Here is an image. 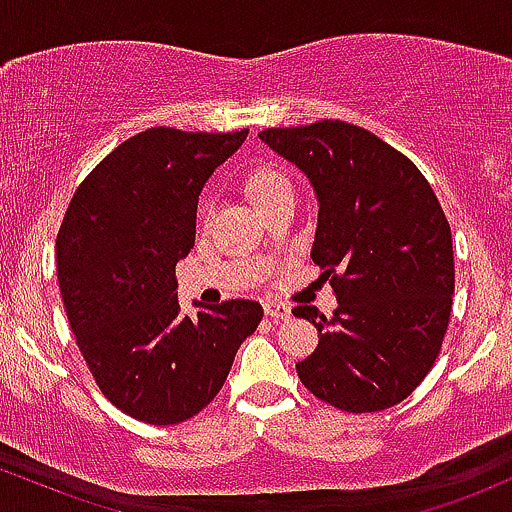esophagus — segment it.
I'll use <instances>...</instances> for the list:
<instances>
[{
	"label": "esophagus",
	"mask_w": 512,
	"mask_h": 512,
	"mask_svg": "<svg viewBox=\"0 0 512 512\" xmlns=\"http://www.w3.org/2000/svg\"><path fill=\"white\" fill-rule=\"evenodd\" d=\"M263 312H266V317H271L273 321L290 319V307H285V304L280 302H266L263 304Z\"/></svg>",
	"instance_id": "esophagus-1"
}]
</instances>
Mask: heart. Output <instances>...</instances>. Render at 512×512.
Listing matches in <instances>:
<instances>
[{
    "instance_id": "heart-1",
    "label": "heart",
    "mask_w": 512,
    "mask_h": 512,
    "mask_svg": "<svg viewBox=\"0 0 512 512\" xmlns=\"http://www.w3.org/2000/svg\"><path fill=\"white\" fill-rule=\"evenodd\" d=\"M287 188H292L290 179H287L283 171L275 169V166H261V169H256L254 174L249 176V195H251V200H254V205L273 198V195L287 191ZM203 215L205 217L210 215L208 203L203 205Z\"/></svg>"
}]
</instances>
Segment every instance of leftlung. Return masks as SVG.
<instances>
[{"mask_svg":"<svg viewBox=\"0 0 512 512\" xmlns=\"http://www.w3.org/2000/svg\"><path fill=\"white\" fill-rule=\"evenodd\" d=\"M258 137L317 191L312 261L338 300L331 317L309 304L292 309L319 331L297 375L348 413L399 404L438 358L455 295L450 222L433 188L409 157L346 120Z\"/></svg>","mask_w":512,"mask_h":512,"instance_id":"left-lung-1","label":"left lung"}]
</instances>
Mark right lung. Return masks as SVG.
Masks as SVG:
<instances>
[{"label":"right lung","instance_id":"add662e5","mask_svg":"<svg viewBox=\"0 0 512 512\" xmlns=\"http://www.w3.org/2000/svg\"><path fill=\"white\" fill-rule=\"evenodd\" d=\"M249 130L149 128L74 191L57 232V280L89 372L116 409L174 426L220 394L263 307L227 300L181 312L176 263L195 244L198 195Z\"/></svg>","mask_w":512,"mask_h":512}]
</instances>
